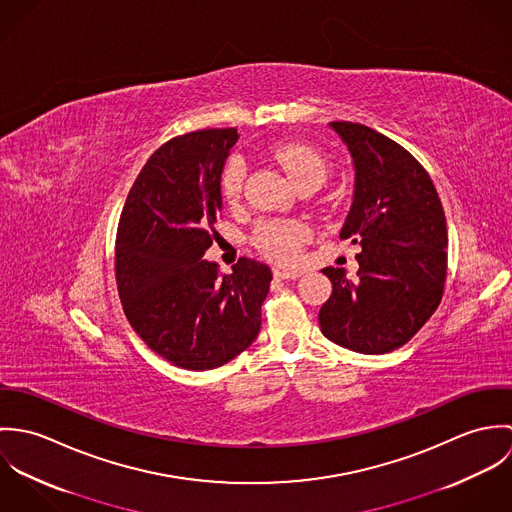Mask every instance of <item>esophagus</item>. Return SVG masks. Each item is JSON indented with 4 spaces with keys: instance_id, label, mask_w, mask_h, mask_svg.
<instances>
[{
    "instance_id": "esophagus-1",
    "label": "esophagus",
    "mask_w": 512,
    "mask_h": 512,
    "mask_svg": "<svg viewBox=\"0 0 512 512\" xmlns=\"http://www.w3.org/2000/svg\"><path fill=\"white\" fill-rule=\"evenodd\" d=\"M301 274L303 272H299V270H280V268L274 270V278H278V280H297Z\"/></svg>"
}]
</instances>
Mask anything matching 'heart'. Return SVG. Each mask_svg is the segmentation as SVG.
Returning a JSON list of instances; mask_svg holds the SVG:
<instances>
[{"label": "heart", "instance_id": "obj_1", "mask_svg": "<svg viewBox=\"0 0 512 512\" xmlns=\"http://www.w3.org/2000/svg\"><path fill=\"white\" fill-rule=\"evenodd\" d=\"M274 159L278 165L286 171L288 179L293 185L305 183V181H315L323 183L327 177V163L325 159L313 149L305 144H282L272 151ZM244 175H246V163L240 155H232L220 175V191L226 201H236L242 193L244 185ZM309 230L293 220H272L260 226L256 234V242L260 250L282 264L293 262L299 254V248L307 242Z\"/></svg>", "mask_w": 512, "mask_h": 512}]
</instances>
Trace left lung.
I'll list each match as a JSON object with an SVG mask.
<instances>
[{"instance_id": "left-lung-1", "label": "left lung", "mask_w": 512, "mask_h": 512, "mask_svg": "<svg viewBox=\"0 0 512 512\" xmlns=\"http://www.w3.org/2000/svg\"><path fill=\"white\" fill-rule=\"evenodd\" d=\"M353 157V205L341 238L361 246L359 280L323 268L333 293L321 333L355 353L384 355L408 343L438 309L447 274V224L428 171L390 138L331 122Z\"/></svg>"}]
</instances>
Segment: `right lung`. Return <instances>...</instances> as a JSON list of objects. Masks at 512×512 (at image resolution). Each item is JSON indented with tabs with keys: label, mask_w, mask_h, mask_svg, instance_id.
<instances>
[{
	"label": "right lung",
	"mask_w": 512,
	"mask_h": 512,
	"mask_svg": "<svg viewBox=\"0 0 512 512\" xmlns=\"http://www.w3.org/2000/svg\"><path fill=\"white\" fill-rule=\"evenodd\" d=\"M236 128L159 147L132 185L116 238L124 313L147 347L187 370L226 365L258 337L272 270L240 258L220 276L203 260L222 211L220 175Z\"/></svg>",
	"instance_id": "right-lung-1"
}]
</instances>
